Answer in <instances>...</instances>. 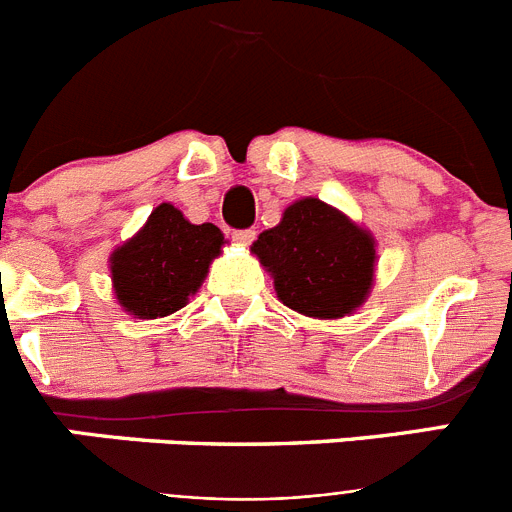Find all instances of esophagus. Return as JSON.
<instances>
[{"instance_id": "34e87169", "label": "esophagus", "mask_w": 512, "mask_h": 512, "mask_svg": "<svg viewBox=\"0 0 512 512\" xmlns=\"http://www.w3.org/2000/svg\"><path fill=\"white\" fill-rule=\"evenodd\" d=\"M253 238H256V230H235L233 233V241L241 243V246H248Z\"/></svg>"}]
</instances>
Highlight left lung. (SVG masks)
Here are the masks:
<instances>
[{"label":"left lung","instance_id":"8db88e82","mask_svg":"<svg viewBox=\"0 0 512 512\" xmlns=\"http://www.w3.org/2000/svg\"><path fill=\"white\" fill-rule=\"evenodd\" d=\"M251 253L274 279V292L305 318L354 315L372 295L377 241L346 212L318 197H302L274 228L253 241Z\"/></svg>","mask_w":512,"mask_h":512}]
</instances>
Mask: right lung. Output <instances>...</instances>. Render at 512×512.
Wrapping results in <instances>:
<instances>
[{
  "label": "right lung",
  "instance_id": "add662e5",
  "mask_svg": "<svg viewBox=\"0 0 512 512\" xmlns=\"http://www.w3.org/2000/svg\"><path fill=\"white\" fill-rule=\"evenodd\" d=\"M225 243L217 225L189 223L182 210L161 202L143 228L110 253L117 305L138 320L182 310L202 287Z\"/></svg>",
  "mask_w": 512,
  "mask_h": 512
}]
</instances>
